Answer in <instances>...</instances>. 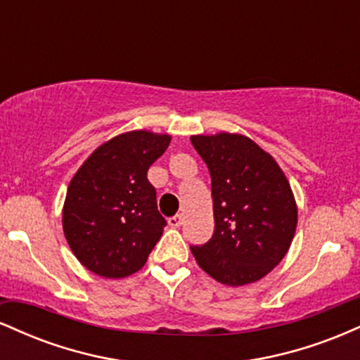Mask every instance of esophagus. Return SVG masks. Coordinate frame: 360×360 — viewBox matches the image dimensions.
I'll list each match as a JSON object with an SVG mask.
<instances>
[{
	"label": "esophagus",
	"instance_id": "obj_1",
	"mask_svg": "<svg viewBox=\"0 0 360 360\" xmlns=\"http://www.w3.org/2000/svg\"><path fill=\"white\" fill-rule=\"evenodd\" d=\"M167 223H169V226H172V229H179L181 226V223H183V214H174V217H171L167 220Z\"/></svg>",
	"mask_w": 360,
	"mask_h": 360
}]
</instances>
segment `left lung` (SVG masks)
<instances>
[{
	"label": "left lung",
	"instance_id": "8db88e82",
	"mask_svg": "<svg viewBox=\"0 0 360 360\" xmlns=\"http://www.w3.org/2000/svg\"><path fill=\"white\" fill-rule=\"evenodd\" d=\"M212 176L214 233L191 247L198 266L218 283L243 286L283 260L298 225V206L274 157L240 134L193 135Z\"/></svg>",
	"mask_w": 360,
	"mask_h": 360
}]
</instances>
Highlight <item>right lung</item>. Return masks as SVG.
Segmentation results:
<instances>
[{"label":"right lung","mask_w":360,"mask_h":360,"mask_svg":"<svg viewBox=\"0 0 360 360\" xmlns=\"http://www.w3.org/2000/svg\"><path fill=\"white\" fill-rule=\"evenodd\" d=\"M169 143L167 134L125 131L101 143L72 176L62 229L88 271L122 279L147 262L166 226L147 171Z\"/></svg>","instance_id":"right-lung-1"}]
</instances>
